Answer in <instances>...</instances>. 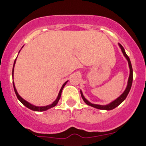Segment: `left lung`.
<instances>
[{
  "label": "left lung",
  "mask_w": 146,
  "mask_h": 146,
  "mask_svg": "<svg viewBox=\"0 0 146 146\" xmlns=\"http://www.w3.org/2000/svg\"><path fill=\"white\" fill-rule=\"evenodd\" d=\"M119 47L121 48V50L123 56H124L125 58H126V60H127L128 63H129V69H130V74H129V80H128V82H127V86H126V89H125V90L123 91V93H122L121 95L119 97V98H117V99L114 100V101H112L111 102H110V104H106V105H100V104H92V103L88 101V100L85 98V97H84L82 91L80 90V94H81V97H82V100H83V101L85 102L88 105L91 106V107H95V108H96V109H99V110H113V109L116 108L117 107H118L121 103L123 102L124 101V100L126 99V97H127L128 94H129V91H130V90H131V88L132 82H133V69H132V66H131V61H130V58H129V57L128 56L127 54H126V52H125V50H124V48H123V47L122 46L121 44H119Z\"/></svg>",
  "instance_id": "1"
}]
</instances>
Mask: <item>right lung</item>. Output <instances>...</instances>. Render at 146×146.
Wrapping results in <instances>:
<instances>
[{
    "label": "right lung",
    "instance_id": "1",
    "mask_svg": "<svg viewBox=\"0 0 146 146\" xmlns=\"http://www.w3.org/2000/svg\"><path fill=\"white\" fill-rule=\"evenodd\" d=\"M23 48V47H22ZM19 53H20V51H19ZM15 62H16V59L14 61V64H13V73H12V76H13V74H14V67H15ZM68 80L66 82H65L64 83V85H62V87H61V90H60L59 91V93H58V97H57V98L56 99V100L54 102L52 103V104H49V105H46V106H44V107H37V106H35V105H33V104H30L29 102H28L27 101L25 100L23 98H22L20 96V95L18 94V92H17V90H16L15 88V84H14V82H13V87H14V90H15V92L16 94V96H17V99L19 100L20 102H21V103L23 104H24L25 106L26 107H27V108H29V110H33V111H46V110H48V109L50 108H52V107H55L56 105L57 104H58V101H59L60 98H61V92H62V90L63 89H64V86L66 85V84L67 83Z\"/></svg>",
    "mask_w": 146,
    "mask_h": 146
}]
</instances>
